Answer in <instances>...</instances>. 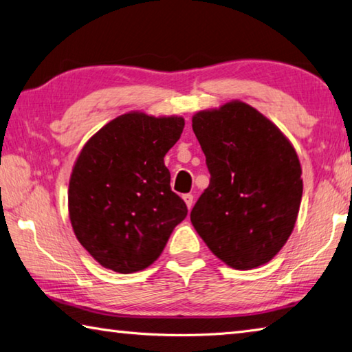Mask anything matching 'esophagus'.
Segmentation results:
<instances>
[{
	"label": "esophagus",
	"mask_w": 352,
	"mask_h": 352,
	"mask_svg": "<svg viewBox=\"0 0 352 352\" xmlns=\"http://www.w3.org/2000/svg\"><path fill=\"white\" fill-rule=\"evenodd\" d=\"M182 199L186 201V204H187L188 210H190V208L193 207V195H192V193H187V195H184V196H182Z\"/></svg>",
	"instance_id": "34e87169"
}]
</instances>
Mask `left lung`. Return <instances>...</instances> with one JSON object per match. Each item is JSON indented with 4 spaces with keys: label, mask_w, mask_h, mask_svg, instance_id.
Here are the masks:
<instances>
[{
    "label": "left lung",
    "mask_w": 352,
    "mask_h": 352,
    "mask_svg": "<svg viewBox=\"0 0 352 352\" xmlns=\"http://www.w3.org/2000/svg\"><path fill=\"white\" fill-rule=\"evenodd\" d=\"M192 126L210 171L190 213L193 227L227 266H263L286 244L298 217L297 153L278 126L239 100L199 111Z\"/></svg>",
    "instance_id": "1"
}]
</instances>
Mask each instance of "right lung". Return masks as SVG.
Returning a JSON list of instances; mask_svg holds the SVG:
<instances>
[{
    "instance_id": "1",
    "label": "right lung",
    "mask_w": 352,
    "mask_h": 352,
    "mask_svg": "<svg viewBox=\"0 0 352 352\" xmlns=\"http://www.w3.org/2000/svg\"><path fill=\"white\" fill-rule=\"evenodd\" d=\"M184 125L177 116L133 111L98 129L80 151L67 207L77 239L100 266L119 274L144 270L187 217L164 164Z\"/></svg>"
}]
</instances>
